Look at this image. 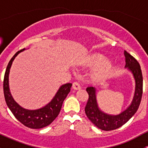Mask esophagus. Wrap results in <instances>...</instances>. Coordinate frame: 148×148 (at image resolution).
I'll return each mask as SVG.
<instances>
[{
    "mask_svg": "<svg viewBox=\"0 0 148 148\" xmlns=\"http://www.w3.org/2000/svg\"><path fill=\"white\" fill-rule=\"evenodd\" d=\"M73 88H74V89H76V90H78V89H81V85H80L78 82H75L73 83Z\"/></svg>",
    "mask_w": 148,
    "mask_h": 148,
    "instance_id": "esophagus-1",
    "label": "esophagus"
}]
</instances>
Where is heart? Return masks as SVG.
Wrapping results in <instances>:
<instances>
[{
  "mask_svg": "<svg viewBox=\"0 0 148 148\" xmlns=\"http://www.w3.org/2000/svg\"><path fill=\"white\" fill-rule=\"evenodd\" d=\"M90 64L92 65H98L95 70V74L97 76H105L110 73L112 68L110 62L107 61V57L102 54H96L90 59Z\"/></svg>",
  "mask_w": 148,
  "mask_h": 148,
  "instance_id": "1",
  "label": "heart"
}]
</instances>
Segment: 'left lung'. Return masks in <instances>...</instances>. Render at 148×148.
<instances>
[{
	"label": "left lung",
	"instance_id": "1",
	"mask_svg": "<svg viewBox=\"0 0 148 148\" xmlns=\"http://www.w3.org/2000/svg\"><path fill=\"white\" fill-rule=\"evenodd\" d=\"M125 68L127 69L134 77L135 82V90L133 99L129 107L118 114H110L104 112L99 109L97 101L96 88L88 86L86 92L89 95L85 113L88 119L99 129L104 131L116 130L125 125L138 110L143 95V74L138 61L129 53L125 51Z\"/></svg>",
	"mask_w": 148,
	"mask_h": 148
}]
</instances>
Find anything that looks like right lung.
<instances>
[{"label":"right lung","instance_id":"1","mask_svg":"<svg viewBox=\"0 0 148 148\" xmlns=\"http://www.w3.org/2000/svg\"><path fill=\"white\" fill-rule=\"evenodd\" d=\"M25 49L18 51L11 58L7 66L3 80V92L5 102L16 119L23 125L31 129H41L50 125L59 115L64 100L71 90L72 84L62 85L50 102L36 110H28L19 105L12 97L9 88V73L15 58L23 51Z\"/></svg>","mask_w":148,"mask_h":148}]
</instances>
